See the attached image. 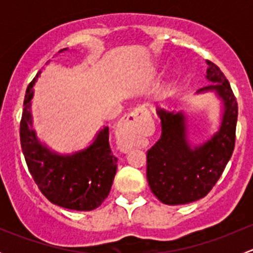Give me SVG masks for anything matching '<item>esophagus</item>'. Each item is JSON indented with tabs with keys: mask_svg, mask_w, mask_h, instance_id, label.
<instances>
[{
	"mask_svg": "<svg viewBox=\"0 0 253 253\" xmlns=\"http://www.w3.org/2000/svg\"><path fill=\"white\" fill-rule=\"evenodd\" d=\"M147 112L145 106H138L122 119L117 127V141L122 150H129L141 143L138 120Z\"/></svg>",
	"mask_w": 253,
	"mask_h": 253,
	"instance_id": "obj_1",
	"label": "esophagus"
}]
</instances>
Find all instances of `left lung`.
Returning a JSON list of instances; mask_svg holds the SVG:
<instances>
[{"label": "left lung", "mask_w": 253, "mask_h": 253, "mask_svg": "<svg viewBox=\"0 0 253 253\" xmlns=\"http://www.w3.org/2000/svg\"><path fill=\"white\" fill-rule=\"evenodd\" d=\"M206 77L214 84L198 93L215 90L224 103L216 134L202 147L191 149L186 141L185 116L158 110L162 136L147 152V180L155 197L169 206L186 205L203 198L219 180L235 147L237 101L228 79L215 63L207 61Z\"/></svg>", "instance_id": "left-lung-1"}]
</instances>
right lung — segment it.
Masks as SVG:
<instances>
[{
    "label": "right lung",
    "mask_w": 253,
    "mask_h": 253,
    "mask_svg": "<svg viewBox=\"0 0 253 253\" xmlns=\"http://www.w3.org/2000/svg\"><path fill=\"white\" fill-rule=\"evenodd\" d=\"M37 77L25 91L19 128L28 169L51 203L72 211H93L109 196L117 170V158L109 143V127L101 129L93 144L82 152L66 157L50 152L38 142L32 129L30 100Z\"/></svg>",
    "instance_id": "obj_1"
}]
</instances>
